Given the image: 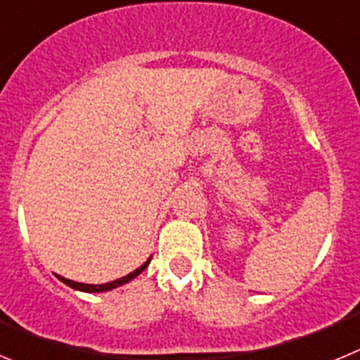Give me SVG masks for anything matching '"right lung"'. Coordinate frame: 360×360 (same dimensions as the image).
Returning <instances> with one entry per match:
<instances>
[{
    "instance_id": "1",
    "label": "right lung",
    "mask_w": 360,
    "mask_h": 360,
    "mask_svg": "<svg viewBox=\"0 0 360 360\" xmlns=\"http://www.w3.org/2000/svg\"><path fill=\"white\" fill-rule=\"evenodd\" d=\"M149 262H151V259H148V262H146L144 265H142V266H139V269H136V270H133L131 274L124 276V278H120V279H115V281L106 283V285H84V283H75V281H72V279H66V278H63V276H57V278L61 279L63 283H66V285H68V287L75 288V290H82V292H106V290H111V288H117V287H120V285H124V283L131 281L133 278H136V276L141 274L142 270H144L146 266L149 265Z\"/></svg>"
}]
</instances>
